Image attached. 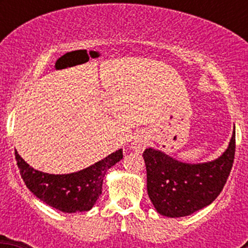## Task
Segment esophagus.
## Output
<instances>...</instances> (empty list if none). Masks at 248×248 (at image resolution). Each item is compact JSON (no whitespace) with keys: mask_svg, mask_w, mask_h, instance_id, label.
<instances>
[{"mask_svg":"<svg viewBox=\"0 0 248 248\" xmlns=\"http://www.w3.org/2000/svg\"><path fill=\"white\" fill-rule=\"evenodd\" d=\"M146 145H147L146 137L142 136V134H138V136L134 137L133 141H132V149H133L134 151L140 152L146 147Z\"/></svg>","mask_w":248,"mask_h":248,"instance_id":"34e87169","label":"esophagus"}]
</instances>
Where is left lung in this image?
I'll list each match as a JSON object with an SVG mask.
<instances>
[{
    "mask_svg": "<svg viewBox=\"0 0 248 248\" xmlns=\"http://www.w3.org/2000/svg\"><path fill=\"white\" fill-rule=\"evenodd\" d=\"M234 155L235 128L226 151L211 162L184 163L161 150H145L147 194L157 212L176 218L211 204L226 185Z\"/></svg>",
    "mask_w": 248,
    "mask_h": 248,
    "instance_id": "left-lung-1",
    "label": "left lung"
}]
</instances>
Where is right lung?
I'll use <instances>...</instances> for the list:
<instances>
[{
    "instance_id": "obj_1",
    "label": "right lung",
    "mask_w": 248,
    "mask_h": 248,
    "mask_svg": "<svg viewBox=\"0 0 248 248\" xmlns=\"http://www.w3.org/2000/svg\"><path fill=\"white\" fill-rule=\"evenodd\" d=\"M122 149L71 174H47L33 169L16 151L17 168L27 188L49 206L66 214L89 211L102 194L103 177L122 159Z\"/></svg>"
}]
</instances>
